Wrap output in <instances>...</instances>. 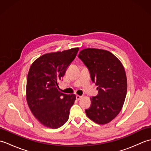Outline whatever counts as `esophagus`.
I'll use <instances>...</instances> for the list:
<instances>
[{
	"label": "esophagus",
	"mask_w": 151,
	"mask_h": 151,
	"mask_svg": "<svg viewBox=\"0 0 151 151\" xmlns=\"http://www.w3.org/2000/svg\"><path fill=\"white\" fill-rule=\"evenodd\" d=\"M82 97V96H81V95H76V100H80V99H81V98Z\"/></svg>",
	"instance_id": "obj_1"
}]
</instances>
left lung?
<instances>
[{
  "label": "left lung",
  "instance_id": "8db88e82",
  "mask_svg": "<svg viewBox=\"0 0 151 151\" xmlns=\"http://www.w3.org/2000/svg\"><path fill=\"white\" fill-rule=\"evenodd\" d=\"M78 58L87 67L91 79L97 86L98 95L91 98V104L86 110L87 116L99 124L110 123L121 110L127 91L124 67L109 51L85 49Z\"/></svg>",
  "mask_w": 151,
  "mask_h": 151
}]
</instances>
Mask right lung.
Instances as JSON below:
<instances>
[{
	"mask_svg": "<svg viewBox=\"0 0 151 151\" xmlns=\"http://www.w3.org/2000/svg\"><path fill=\"white\" fill-rule=\"evenodd\" d=\"M78 49L43 54L29 69L26 89L28 105L35 117L48 128L58 129L69 119L76 96L60 92L58 83Z\"/></svg>",
	"mask_w": 151,
	"mask_h": 151,
	"instance_id": "1",
	"label": "right lung"
}]
</instances>
